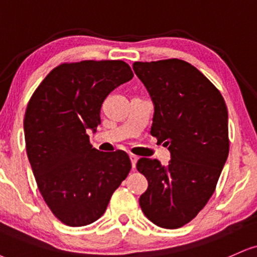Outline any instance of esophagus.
Instances as JSON below:
<instances>
[{
  "label": "esophagus",
  "mask_w": 257,
  "mask_h": 257,
  "mask_svg": "<svg viewBox=\"0 0 257 257\" xmlns=\"http://www.w3.org/2000/svg\"><path fill=\"white\" fill-rule=\"evenodd\" d=\"M130 160H131L132 168H136V163H137V161H138V157L136 156V155H134V154H130Z\"/></svg>",
  "instance_id": "obj_1"
}]
</instances>
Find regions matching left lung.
Listing matches in <instances>:
<instances>
[{
	"mask_svg": "<svg viewBox=\"0 0 257 257\" xmlns=\"http://www.w3.org/2000/svg\"><path fill=\"white\" fill-rule=\"evenodd\" d=\"M134 70L154 102L151 135L167 145V166L142 157L148 180L142 211L157 226L177 229L194 219L216 191L229 155L227 108L214 84L182 59L135 62Z\"/></svg>",
	"mask_w": 257,
	"mask_h": 257,
	"instance_id": "obj_1",
	"label": "left lung"
}]
</instances>
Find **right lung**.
I'll use <instances>...</instances> for the list:
<instances>
[{
  "mask_svg": "<svg viewBox=\"0 0 257 257\" xmlns=\"http://www.w3.org/2000/svg\"><path fill=\"white\" fill-rule=\"evenodd\" d=\"M132 77L123 61L62 63L28 101L24 119L28 160L44 201L65 225L99 219L131 170L125 151L101 153L87 131L101 123V104L110 91Z\"/></svg>",
  "mask_w": 257,
  "mask_h": 257,
  "instance_id": "add662e5",
  "label": "right lung"
}]
</instances>
